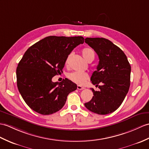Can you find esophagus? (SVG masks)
Returning a JSON list of instances; mask_svg holds the SVG:
<instances>
[{"label": "esophagus", "instance_id": "obj_1", "mask_svg": "<svg viewBox=\"0 0 149 149\" xmlns=\"http://www.w3.org/2000/svg\"><path fill=\"white\" fill-rule=\"evenodd\" d=\"M77 89H79V90H82V89H84V87H82V86H77Z\"/></svg>", "mask_w": 149, "mask_h": 149}]
</instances>
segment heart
<instances>
[{"instance_id":"heart-1","label":"heart","mask_w":149,"mask_h":149,"mask_svg":"<svg viewBox=\"0 0 149 149\" xmlns=\"http://www.w3.org/2000/svg\"><path fill=\"white\" fill-rule=\"evenodd\" d=\"M82 54L83 57L88 62L92 61L95 58V53L90 48H84L82 50ZM70 55H69L66 63H67L68 60ZM68 77L72 81L76 83L79 85H83L86 81L89 79V75L88 74L85 72H73L68 74Z\"/></svg>"}]
</instances>
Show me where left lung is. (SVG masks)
<instances>
[{
    "instance_id": "8db88e82",
    "label": "left lung",
    "mask_w": 149,
    "mask_h": 149,
    "mask_svg": "<svg viewBox=\"0 0 149 149\" xmlns=\"http://www.w3.org/2000/svg\"><path fill=\"white\" fill-rule=\"evenodd\" d=\"M85 42L98 54L97 70L91 77L100 91L93 93L92 99L84 103L91 112L105 115L115 111L122 104L130 86L131 66L124 52L105 38H86Z\"/></svg>"
}]
</instances>
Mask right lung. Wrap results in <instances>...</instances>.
Wrapping results in <instances>:
<instances>
[{
	"instance_id": "1",
	"label": "right lung",
	"mask_w": 149,
	"mask_h": 149,
	"mask_svg": "<svg viewBox=\"0 0 149 149\" xmlns=\"http://www.w3.org/2000/svg\"><path fill=\"white\" fill-rule=\"evenodd\" d=\"M81 36H49L30 47L16 68L17 86L30 109L42 115L59 111L77 85L68 79L53 82L60 74L68 56L75 47L84 43Z\"/></svg>"
}]
</instances>
